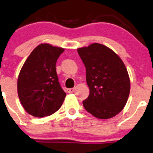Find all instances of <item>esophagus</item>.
Masks as SVG:
<instances>
[{"label":"esophagus","instance_id":"esophagus-1","mask_svg":"<svg viewBox=\"0 0 153 153\" xmlns=\"http://www.w3.org/2000/svg\"><path fill=\"white\" fill-rule=\"evenodd\" d=\"M74 89H75V88H68V89H67V91H68V93H72V92H74Z\"/></svg>","mask_w":153,"mask_h":153}]
</instances>
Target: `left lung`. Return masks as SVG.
<instances>
[{"mask_svg":"<svg viewBox=\"0 0 153 153\" xmlns=\"http://www.w3.org/2000/svg\"><path fill=\"white\" fill-rule=\"evenodd\" d=\"M77 52L85 67L90 91L82 101L85 110L101 119L116 116L130 93V79L123 60L111 49L97 43Z\"/></svg>","mask_w":153,"mask_h":153,"instance_id":"obj_1","label":"left lung"}]
</instances>
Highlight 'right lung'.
Masks as SVG:
<instances>
[{
    "instance_id": "right-lung-1",
    "label": "right lung",
    "mask_w": 153,
    "mask_h": 153,
    "mask_svg": "<svg viewBox=\"0 0 153 153\" xmlns=\"http://www.w3.org/2000/svg\"><path fill=\"white\" fill-rule=\"evenodd\" d=\"M65 49L41 43L25 62L17 81L20 102L27 113L44 117L62 107L66 93L59 82L56 62Z\"/></svg>"
}]
</instances>
